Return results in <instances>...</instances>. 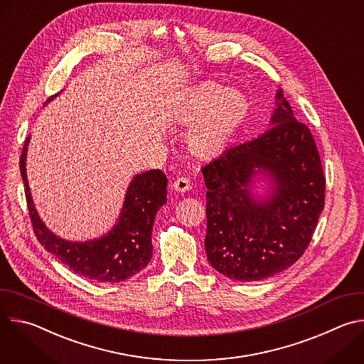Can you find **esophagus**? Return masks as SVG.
Here are the masks:
<instances>
[{
	"label": "esophagus",
	"mask_w": 364,
	"mask_h": 364,
	"mask_svg": "<svg viewBox=\"0 0 364 364\" xmlns=\"http://www.w3.org/2000/svg\"><path fill=\"white\" fill-rule=\"evenodd\" d=\"M173 188L178 193H186L191 188V183L188 177H178L174 183H173Z\"/></svg>",
	"instance_id": "34e87169"
}]
</instances>
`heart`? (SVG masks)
Masks as SVG:
<instances>
[{
  "label": "heart",
  "instance_id": "b5f03b06",
  "mask_svg": "<svg viewBox=\"0 0 364 364\" xmlns=\"http://www.w3.org/2000/svg\"><path fill=\"white\" fill-rule=\"evenodd\" d=\"M250 103L237 89L204 80L183 90L173 105L177 125H193L188 134L191 151L200 159L222 154L249 117Z\"/></svg>",
  "mask_w": 364,
  "mask_h": 364
}]
</instances>
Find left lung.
Masks as SVG:
<instances>
[{
    "instance_id": "1",
    "label": "left lung",
    "mask_w": 364,
    "mask_h": 364,
    "mask_svg": "<svg viewBox=\"0 0 364 364\" xmlns=\"http://www.w3.org/2000/svg\"><path fill=\"white\" fill-rule=\"evenodd\" d=\"M271 125L201 168L207 187V259L236 281L267 279L298 261L324 209L326 177L314 136L296 121L281 89ZM257 172L276 183L268 202L250 194Z\"/></svg>"
}]
</instances>
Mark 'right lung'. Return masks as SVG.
Masks as SVG:
<instances>
[{
    "instance_id": "right-lung-1",
    "label": "right lung",
    "mask_w": 364,
    "mask_h": 364,
    "mask_svg": "<svg viewBox=\"0 0 364 364\" xmlns=\"http://www.w3.org/2000/svg\"><path fill=\"white\" fill-rule=\"evenodd\" d=\"M28 141L30 136L26 138L21 152L20 171L31 226L46 250L53 253L75 274L97 282H122L142 271L152 257L154 219L160 207L167 203L168 180L166 174L161 170H149L134 177L125 196L121 218L107 236L83 243L69 242L51 233L36 212L26 174Z\"/></svg>"
}]
</instances>
